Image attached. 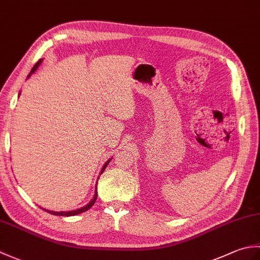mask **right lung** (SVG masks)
Masks as SVG:
<instances>
[{
  "label": "right lung",
  "instance_id": "obj_1",
  "mask_svg": "<svg viewBox=\"0 0 260 260\" xmlns=\"http://www.w3.org/2000/svg\"><path fill=\"white\" fill-rule=\"evenodd\" d=\"M41 62H42V59L39 60V61L35 64V67L32 68V70L30 71V74L27 75V78H30L31 75L36 73V70L39 68V66L41 64ZM19 96H20V93H19ZM110 161H112V157H110V158L108 159V161L104 164V167H103L102 170H101V174L104 172L105 169L107 168V165H108V163H109ZM97 194H98V192H97V183H96V190H95V194H93V198L89 201V203H87L86 206H84V207H81V208H79V209H76V210H71V211H60V212H58V211H51V210H47V209H43V208H41V209H43V210H45V211H47V212H49V213H51V214H53V215H61V217H71V215L80 214V213H82V212L87 211L88 209H90V208L93 206V203L96 202Z\"/></svg>",
  "mask_w": 260,
  "mask_h": 260
}]
</instances>
